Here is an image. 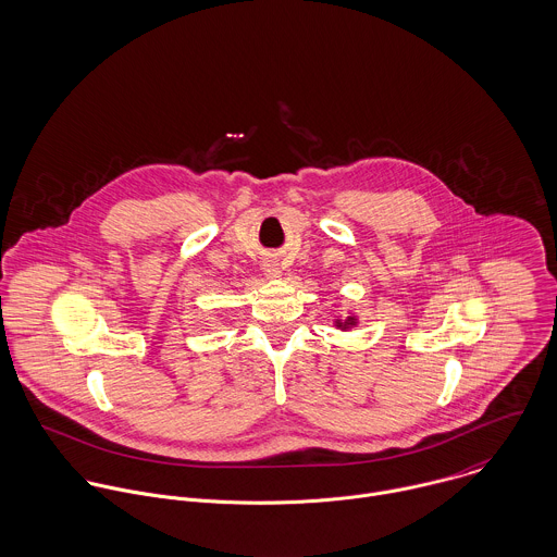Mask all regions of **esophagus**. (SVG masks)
<instances>
[{
    "label": "esophagus",
    "mask_w": 557,
    "mask_h": 557,
    "mask_svg": "<svg viewBox=\"0 0 557 557\" xmlns=\"http://www.w3.org/2000/svg\"><path fill=\"white\" fill-rule=\"evenodd\" d=\"M263 272H265V276H270V278H278V276H281V265H278V261H274V259L265 261V263H263Z\"/></svg>",
    "instance_id": "obj_1"
}]
</instances>
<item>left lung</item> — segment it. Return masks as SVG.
I'll return each mask as SVG.
<instances>
[{
    "mask_svg": "<svg viewBox=\"0 0 557 557\" xmlns=\"http://www.w3.org/2000/svg\"><path fill=\"white\" fill-rule=\"evenodd\" d=\"M334 325H336V327H338V330H343V332H347V330H349V327H354V325H358V318H356V315H351V313H349V315H347V318H345V319H336V321H334Z\"/></svg>",
    "mask_w": 557,
    "mask_h": 557,
    "instance_id": "obj_1",
    "label": "left lung"
}]
</instances>
